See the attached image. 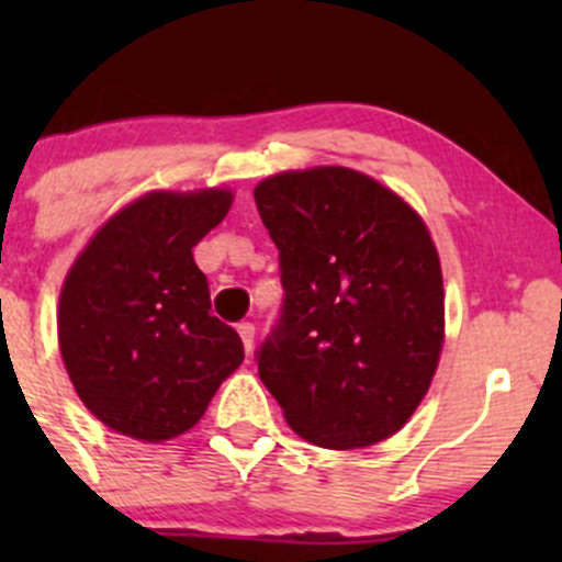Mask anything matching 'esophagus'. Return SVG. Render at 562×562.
Wrapping results in <instances>:
<instances>
[{"instance_id": "1", "label": "esophagus", "mask_w": 562, "mask_h": 562, "mask_svg": "<svg viewBox=\"0 0 562 562\" xmlns=\"http://www.w3.org/2000/svg\"><path fill=\"white\" fill-rule=\"evenodd\" d=\"M236 331H239L241 342H245V350L249 353V350H252V345H255V326L249 321H245V323H239V326H236Z\"/></svg>"}]
</instances>
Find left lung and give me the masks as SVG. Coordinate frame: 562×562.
I'll return each mask as SVG.
<instances>
[{
  "label": "left lung",
  "instance_id": "8db88e82",
  "mask_svg": "<svg viewBox=\"0 0 562 562\" xmlns=\"http://www.w3.org/2000/svg\"><path fill=\"white\" fill-rule=\"evenodd\" d=\"M255 206L280 249L282 310L255 350L293 432L323 449L394 435L443 345V277L427 225L350 168L269 176Z\"/></svg>",
  "mask_w": 562,
  "mask_h": 562
}]
</instances>
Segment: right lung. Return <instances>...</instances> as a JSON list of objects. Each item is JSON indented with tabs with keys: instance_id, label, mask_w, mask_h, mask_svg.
Returning a JSON list of instances; mask_svg holds the SVG:
<instances>
[{
	"instance_id": "1",
	"label": "right lung",
	"mask_w": 562,
	"mask_h": 562,
	"mask_svg": "<svg viewBox=\"0 0 562 562\" xmlns=\"http://www.w3.org/2000/svg\"><path fill=\"white\" fill-rule=\"evenodd\" d=\"M228 190L149 192L94 234L59 299V350L83 405L130 438L195 427L241 364V337L212 315L192 247L223 223Z\"/></svg>"
}]
</instances>
